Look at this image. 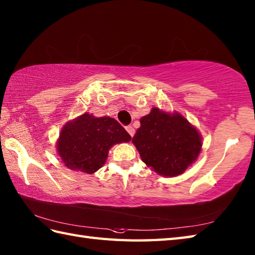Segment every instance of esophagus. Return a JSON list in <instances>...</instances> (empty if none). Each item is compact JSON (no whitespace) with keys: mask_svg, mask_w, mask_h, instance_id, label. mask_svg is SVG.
Masks as SVG:
<instances>
[{"mask_svg":"<svg viewBox=\"0 0 255 255\" xmlns=\"http://www.w3.org/2000/svg\"><path fill=\"white\" fill-rule=\"evenodd\" d=\"M126 130H127V132L130 134L131 137H133V134H134V129H133V127H131V126H127L126 127Z\"/></svg>","mask_w":255,"mask_h":255,"instance_id":"34e87169","label":"esophagus"}]
</instances>
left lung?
<instances>
[{
  "instance_id": "8db88e82",
  "label": "left lung",
  "mask_w": 255,
  "mask_h": 255,
  "mask_svg": "<svg viewBox=\"0 0 255 255\" xmlns=\"http://www.w3.org/2000/svg\"><path fill=\"white\" fill-rule=\"evenodd\" d=\"M141 160L159 175L183 174L197 160L203 138L197 128L178 112L153 107L140 118V127L132 138Z\"/></svg>"
}]
</instances>
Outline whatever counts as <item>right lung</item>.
<instances>
[{
	"label": "right lung",
	"mask_w": 255,
	"mask_h": 255,
	"mask_svg": "<svg viewBox=\"0 0 255 255\" xmlns=\"http://www.w3.org/2000/svg\"><path fill=\"white\" fill-rule=\"evenodd\" d=\"M130 140V134L116 119L84 113L64 125L56 148L68 169L93 174L105 164L113 145Z\"/></svg>",
	"instance_id": "add662e5"
}]
</instances>
